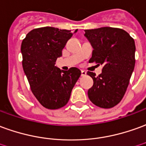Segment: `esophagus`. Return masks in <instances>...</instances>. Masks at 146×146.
<instances>
[{"instance_id": "34e87169", "label": "esophagus", "mask_w": 146, "mask_h": 146, "mask_svg": "<svg viewBox=\"0 0 146 146\" xmlns=\"http://www.w3.org/2000/svg\"><path fill=\"white\" fill-rule=\"evenodd\" d=\"M86 74H87L86 71H84V70H81V76H86Z\"/></svg>"}]
</instances>
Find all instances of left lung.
Listing matches in <instances>:
<instances>
[{
  "label": "left lung",
  "instance_id": "8db88e82",
  "mask_svg": "<svg viewBox=\"0 0 146 146\" xmlns=\"http://www.w3.org/2000/svg\"><path fill=\"white\" fill-rule=\"evenodd\" d=\"M84 31L93 47L89 62L104 66L98 76L89 71L87 73L93 79L88 96L97 107L111 108L122 100L129 85L135 65L134 40L126 31L115 27Z\"/></svg>",
  "mask_w": 146,
  "mask_h": 146
}]
</instances>
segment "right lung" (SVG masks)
Wrapping results in <instances>:
<instances>
[{"instance_id": "obj_1", "label": "right lung", "mask_w": 146, "mask_h": 146, "mask_svg": "<svg viewBox=\"0 0 146 146\" xmlns=\"http://www.w3.org/2000/svg\"><path fill=\"white\" fill-rule=\"evenodd\" d=\"M72 35L69 30L39 27L28 32L22 42L23 71L32 93L46 108L55 110L66 105L81 74L76 67L63 71L54 66Z\"/></svg>"}]
</instances>
